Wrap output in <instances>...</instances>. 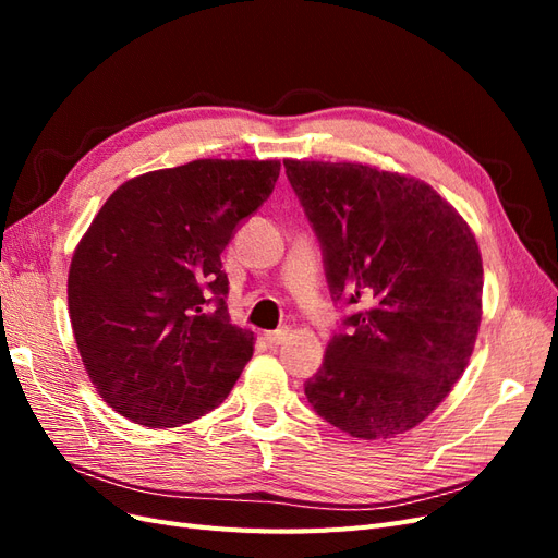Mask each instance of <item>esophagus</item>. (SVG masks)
<instances>
[{
  "label": "esophagus",
  "mask_w": 558,
  "mask_h": 558,
  "mask_svg": "<svg viewBox=\"0 0 558 558\" xmlns=\"http://www.w3.org/2000/svg\"><path fill=\"white\" fill-rule=\"evenodd\" d=\"M289 328H279V330H272V332H267L265 335V340H267V344L269 347H279V344H283L286 340H289Z\"/></svg>",
  "instance_id": "obj_1"
}]
</instances>
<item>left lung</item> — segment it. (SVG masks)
<instances>
[{"label": "left lung", "mask_w": 558, "mask_h": 558, "mask_svg": "<svg viewBox=\"0 0 558 558\" xmlns=\"http://www.w3.org/2000/svg\"><path fill=\"white\" fill-rule=\"evenodd\" d=\"M342 320L305 381L314 412L363 440L421 424L463 375L482 320V256L428 183L356 162L283 160Z\"/></svg>", "instance_id": "obj_1"}]
</instances>
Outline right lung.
<instances>
[{
  "label": "right lung",
  "mask_w": 558,
  "mask_h": 558,
  "mask_svg": "<svg viewBox=\"0 0 558 558\" xmlns=\"http://www.w3.org/2000/svg\"><path fill=\"white\" fill-rule=\"evenodd\" d=\"M279 160H193L125 181L74 251L66 300L99 396L172 428L221 404L253 353L221 253L272 195Z\"/></svg>",
  "instance_id": "add662e5"
}]
</instances>
